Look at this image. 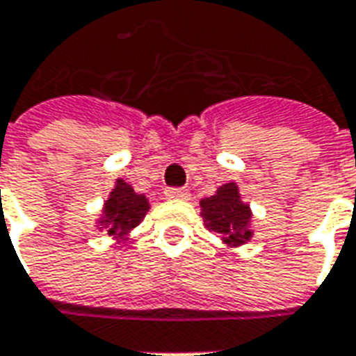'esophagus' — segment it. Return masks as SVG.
<instances>
[{"label": "esophagus", "mask_w": 356, "mask_h": 356, "mask_svg": "<svg viewBox=\"0 0 356 356\" xmlns=\"http://www.w3.org/2000/svg\"><path fill=\"white\" fill-rule=\"evenodd\" d=\"M165 197H167V199H181V201H188L189 191L184 188H168L165 189Z\"/></svg>", "instance_id": "obj_1"}]
</instances>
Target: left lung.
<instances>
[{
  "mask_svg": "<svg viewBox=\"0 0 356 356\" xmlns=\"http://www.w3.org/2000/svg\"><path fill=\"white\" fill-rule=\"evenodd\" d=\"M201 216L210 232L222 237L227 246H241L250 241L252 210L241 201V193L235 181L224 184L216 193L201 199Z\"/></svg>",
  "mask_w": 356,
  "mask_h": 356,
  "instance_id": "1",
  "label": "left lung"
}]
</instances>
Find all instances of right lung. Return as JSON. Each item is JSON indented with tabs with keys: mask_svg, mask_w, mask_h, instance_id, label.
Segmentation results:
<instances>
[{
	"mask_svg": "<svg viewBox=\"0 0 356 356\" xmlns=\"http://www.w3.org/2000/svg\"><path fill=\"white\" fill-rule=\"evenodd\" d=\"M147 210L149 203L146 195L136 193L127 181L119 178L108 201L104 203L102 216L98 218V227L106 229L108 235L115 241H123L144 220Z\"/></svg>",
	"mask_w": 356,
	"mask_h": 356,
	"instance_id": "obj_1",
	"label": "right lung"
}]
</instances>
